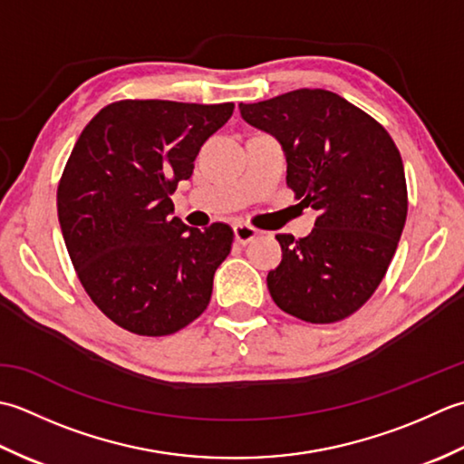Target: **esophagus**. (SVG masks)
<instances>
[{
  "label": "esophagus",
  "mask_w": 464,
  "mask_h": 464,
  "mask_svg": "<svg viewBox=\"0 0 464 464\" xmlns=\"http://www.w3.org/2000/svg\"><path fill=\"white\" fill-rule=\"evenodd\" d=\"M258 236V230L250 224H236L234 226V238L238 244H248Z\"/></svg>",
  "instance_id": "esophagus-1"
}]
</instances>
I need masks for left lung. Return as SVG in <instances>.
<instances>
[{
    "label": "left lung",
    "instance_id": "8db88e82",
    "mask_svg": "<svg viewBox=\"0 0 464 464\" xmlns=\"http://www.w3.org/2000/svg\"><path fill=\"white\" fill-rule=\"evenodd\" d=\"M240 113L280 141L288 188L318 210L304 238L276 234L282 262L266 278L272 300L312 324L348 318L382 282L404 228L399 148L372 116L328 90L240 103Z\"/></svg>",
    "mask_w": 464,
    "mask_h": 464
}]
</instances>
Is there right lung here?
<instances>
[{"instance_id": "add662e5", "label": "right lung", "mask_w": 464, "mask_h": 464, "mask_svg": "<svg viewBox=\"0 0 464 464\" xmlns=\"http://www.w3.org/2000/svg\"><path fill=\"white\" fill-rule=\"evenodd\" d=\"M234 103L120 100L83 128L58 184V218L75 274L111 323L168 336L206 310L234 230L172 218L169 196Z\"/></svg>"}]
</instances>
